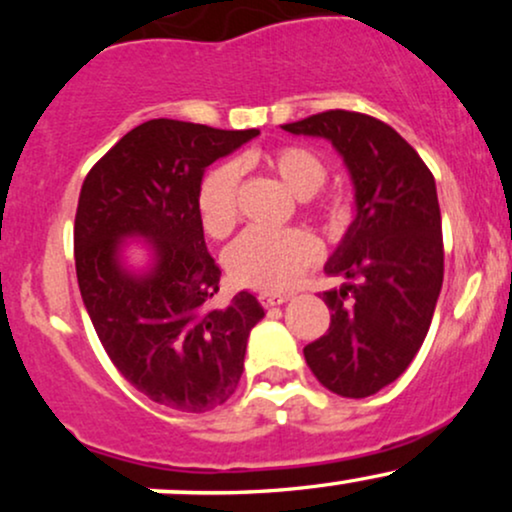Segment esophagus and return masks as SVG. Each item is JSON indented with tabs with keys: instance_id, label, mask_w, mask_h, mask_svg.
<instances>
[{
	"instance_id": "obj_1",
	"label": "esophagus",
	"mask_w": 512,
	"mask_h": 512,
	"mask_svg": "<svg viewBox=\"0 0 512 512\" xmlns=\"http://www.w3.org/2000/svg\"><path fill=\"white\" fill-rule=\"evenodd\" d=\"M257 298H260L264 308H272V305H284L291 296H286V293H260Z\"/></svg>"
}]
</instances>
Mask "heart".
Wrapping results in <instances>:
<instances>
[{
	"instance_id": "heart-1",
	"label": "heart",
	"mask_w": 512,
	"mask_h": 512,
	"mask_svg": "<svg viewBox=\"0 0 512 512\" xmlns=\"http://www.w3.org/2000/svg\"><path fill=\"white\" fill-rule=\"evenodd\" d=\"M264 166L284 182L296 197H313L327 178V166L308 146L286 144L267 151ZM243 168L236 161L219 163L202 178L197 192V209L204 231L211 238H223L238 221V192ZM325 214L339 219L344 204L339 199L325 204ZM320 255V245L313 233L303 228L291 231H260L250 228L226 250L228 274L240 286L260 291H281L291 286Z\"/></svg>"
}]
</instances>
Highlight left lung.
Returning <instances> with one entry per match:
<instances>
[{"label": "left lung", "mask_w": 512, "mask_h": 512, "mask_svg": "<svg viewBox=\"0 0 512 512\" xmlns=\"http://www.w3.org/2000/svg\"><path fill=\"white\" fill-rule=\"evenodd\" d=\"M332 142L356 190V219L325 272L330 330L303 349L327 390L368 397L395 383L424 344L443 286V231L433 173L385 122L327 110L281 125Z\"/></svg>", "instance_id": "8db88e82"}]
</instances>
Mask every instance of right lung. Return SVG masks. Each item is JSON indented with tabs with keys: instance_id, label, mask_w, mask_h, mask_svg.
Here are the masks:
<instances>
[{
	"instance_id": "1",
	"label": "right lung",
	"mask_w": 512,
	"mask_h": 512,
	"mask_svg": "<svg viewBox=\"0 0 512 512\" xmlns=\"http://www.w3.org/2000/svg\"><path fill=\"white\" fill-rule=\"evenodd\" d=\"M260 129L180 120L134 127L88 170L74 219V260L86 313L105 354L163 407L202 414L226 402L243 375L262 305L240 291L214 305L221 269L207 252L197 209L204 170ZM127 237H144L152 264L121 262Z\"/></svg>"
}]
</instances>
